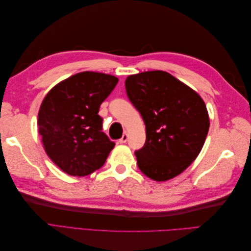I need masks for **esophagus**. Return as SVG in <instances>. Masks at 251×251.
I'll return each mask as SVG.
<instances>
[{"mask_svg": "<svg viewBox=\"0 0 251 251\" xmlns=\"http://www.w3.org/2000/svg\"><path fill=\"white\" fill-rule=\"evenodd\" d=\"M126 140H127V134L125 133V134L123 135V137H121V138L119 139V142H120V143H126Z\"/></svg>", "mask_w": 251, "mask_h": 251, "instance_id": "obj_1", "label": "esophagus"}]
</instances>
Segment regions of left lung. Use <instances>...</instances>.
<instances>
[{
  "label": "left lung",
  "mask_w": 251,
  "mask_h": 251,
  "mask_svg": "<svg viewBox=\"0 0 251 251\" xmlns=\"http://www.w3.org/2000/svg\"><path fill=\"white\" fill-rule=\"evenodd\" d=\"M126 91L146 125V143L135 151L139 170L155 181L178 176L199 155L206 139L209 118L203 100L159 70L127 76Z\"/></svg>",
  "instance_id": "1"
}]
</instances>
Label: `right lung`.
<instances>
[{
	"mask_svg": "<svg viewBox=\"0 0 251 251\" xmlns=\"http://www.w3.org/2000/svg\"><path fill=\"white\" fill-rule=\"evenodd\" d=\"M118 78L80 72L52 88L39 111V132L45 151L71 176H88L100 169L115 143L102 132L100 104Z\"/></svg>",
	"mask_w": 251,
	"mask_h": 251,
	"instance_id": "add662e5",
	"label": "right lung"
}]
</instances>
